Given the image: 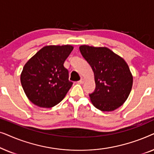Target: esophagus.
Here are the masks:
<instances>
[{
    "mask_svg": "<svg viewBox=\"0 0 154 154\" xmlns=\"http://www.w3.org/2000/svg\"><path fill=\"white\" fill-rule=\"evenodd\" d=\"M84 79H81V80H80V81H78V83H79V84H83V83H84Z\"/></svg>",
    "mask_w": 154,
    "mask_h": 154,
    "instance_id": "1",
    "label": "esophagus"
}]
</instances>
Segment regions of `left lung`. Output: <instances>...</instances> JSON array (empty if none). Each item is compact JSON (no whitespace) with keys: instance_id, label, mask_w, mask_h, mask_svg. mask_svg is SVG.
I'll return each mask as SVG.
<instances>
[{"instance_id":"left-lung-1","label":"left lung","mask_w":154,"mask_h":154,"mask_svg":"<svg viewBox=\"0 0 154 154\" xmlns=\"http://www.w3.org/2000/svg\"><path fill=\"white\" fill-rule=\"evenodd\" d=\"M79 49L94 72L95 89L89 94L92 104L102 111H114L123 105L132 90L133 78L129 66L107 48L84 45Z\"/></svg>"}]
</instances>
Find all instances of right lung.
Wrapping results in <instances>:
<instances>
[{"label": "right lung", "mask_w": 154, "mask_h": 154, "mask_svg": "<svg viewBox=\"0 0 154 154\" xmlns=\"http://www.w3.org/2000/svg\"><path fill=\"white\" fill-rule=\"evenodd\" d=\"M73 49L70 45L45 46L26 63L21 83L33 104L51 108L64 98L73 83L64 63Z\"/></svg>", "instance_id": "add662e5"}]
</instances>
